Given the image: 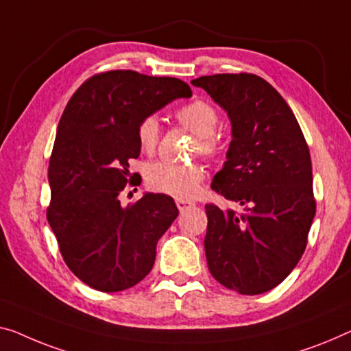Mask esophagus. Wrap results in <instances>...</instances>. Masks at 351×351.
Returning <instances> with one entry per match:
<instances>
[{
    "mask_svg": "<svg viewBox=\"0 0 351 351\" xmlns=\"http://www.w3.org/2000/svg\"><path fill=\"white\" fill-rule=\"evenodd\" d=\"M176 206H178V209H180L181 213H184L186 209L195 206V203L189 202V200H181V198H176Z\"/></svg>",
    "mask_w": 351,
    "mask_h": 351,
    "instance_id": "obj_1",
    "label": "esophagus"
}]
</instances>
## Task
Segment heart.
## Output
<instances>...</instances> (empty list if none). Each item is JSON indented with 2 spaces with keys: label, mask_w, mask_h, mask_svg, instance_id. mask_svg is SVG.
Listing matches in <instances>:
<instances>
[{
  "label": "heart",
  "mask_w": 351,
  "mask_h": 351,
  "mask_svg": "<svg viewBox=\"0 0 351 351\" xmlns=\"http://www.w3.org/2000/svg\"><path fill=\"white\" fill-rule=\"evenodd\" d=\"M176 121L197 135L195 149L202 156L213 158L222 148L221 137L216 132L219 113L216 107L203 99L187 102L175 112ZM160 128L154 117H146L137 125V140L140 149L151 154L159 143ZM205 171L200 165H182L171 162H156L146 169L145 180L151 191L181 198H192L200 191Z\"/></svg>",
  "instance_id": "b5f03b06"
}]
</instances>
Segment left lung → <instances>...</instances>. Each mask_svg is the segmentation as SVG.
Here are the masks:
<instances>
[{"label": "left lung", "mask_w": 351, "mask_h": 351, "mask_svg": "<svg viewBox=\"0 0 351 351\" xmlns=\"http://www.w3.org/2000/svg\"><path fill=\"white\" fill-rule=\"evenodd\" d=\"M226 110L232 142L211 189L241 213L206 205L209 273L241 295L269 291L304 254L315 216L309 146L289 104L254 74L191 82Z\"/></svg>", "instance_id": "1"}]
</instances>
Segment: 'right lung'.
<instances>
[{
	"instance_id": "add662e5",
	"label": "right lung",
	"mask_w": 351,
	"mask_h": 351,
	"mask_svg": "<svg viewBox=\"0 0 351 351\" xmlns=\"http://www.w3.org/2000/svg\"><path fill=\"white\" fill-rule=\"evenodd\" d=\"M191 96L180 78L108 71L88 78L67 102L49 165L47 219L66 265L91 289H130L153 269L156 245L180 211L165 193H145L128 206L119 193L138 184L129 171L140 156L138 123Z\"/></svg>"
}]
</instances>
